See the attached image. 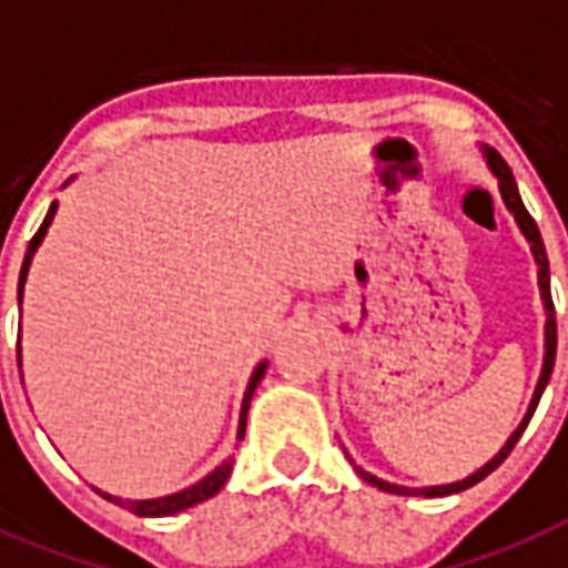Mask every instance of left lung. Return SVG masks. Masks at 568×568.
I'll use <instances>...</instances> for the list:
<instances>
[{
	"label": "left lung",
	"mask_w": 568,
	"mask_h": 568,
	"mask_svg": "<svg viewBox=\"0 0 568 568\" xmlns=\"http://www.w3.org/2000/svg\"><path fill=\"white\" fill-rule=\"evenodd\" d=\"M480 153H483V160H486V165H489L491 174H495V180H498L500 201H504V206L509 210V215L516 219L518 231H521L525 243L530 245V254H534L536 284H539V298H542V311H545L542 371H539V379H536L534 397H530V406H527L525 417H521V424L513 429V435H509L507 442H504V447H500V450L491 456L489 463L480 465V468H477L474 474H468L465 480L442 483V486H399V483H388V480H382V477H376V474L364 471L362 465H355L353 459H349L364 483H371V486H376V489H382V491H390V495H424V498H444V495H456V491L471 489V486H477L483 477H489V474L495 471V468H498L504 459H507L509 450L516 447V442L521 438V433H525V426L530 424V417H534L536 406H539V397H542L545 385H548V379H551L554 358H557V320H554V302H551V270H548V254H545L542 236H539V227H536V222L530 219V213H527L525 201H521V195H518L516 178H513V171H509L507 162L500 160V153L491 151V148H480Z\"/></svg>",
	"instance_id": "1"
}]
</instances>
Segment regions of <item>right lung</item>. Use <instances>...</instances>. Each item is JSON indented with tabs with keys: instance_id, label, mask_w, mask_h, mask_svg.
<instances>
[{
	"instance_id": "1",
	"label": "right lung",
	"mask_w": 568,
	"mask_h": 568,
	"mask_svg": "<svg viewBox=\"0 0 568 568\" xmlns=\"http://www.w3.org/2000/svg\"><path fill=\"white\" fill-rule=\"evenodd\" d=\"M73 180V178H70ZM68 180V183H70ZM64 183V186H68ZM55 213H59V201H52L50 204V213H47V219H43V224L38 227V234L32 236V243H29V248H26V261H23V270H20V284H17V305H23V290H26V278H29V266H32L34 261V252L41 248L43 236H47V231H50L52 219H55ZM17 364L23 367V355H20V344H17ZM266 367H270V362L263 358L257 367H254L252 379H248V385H245V394H243V406H240V426H236V442H243L245 435V417H248V406H252V397L254 390H257V385H261L263 373H266ZM231 471H234V456H227L222 465H215L213 471L206 474V477H201L197 483H192V486H186V489L180 491H171V495H162V498H144V500H133V498H115V495H109V491H100L105 500H112V504H118V507L130 509V513H135V516H144V518H162V516H174V513H183V509L195 507V504H201V500L213 498L215 491L222 489L224 483H227V477H231Z\"/></svg>"
}]
</instances>
